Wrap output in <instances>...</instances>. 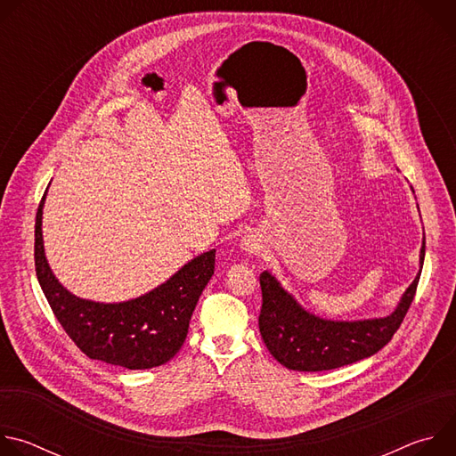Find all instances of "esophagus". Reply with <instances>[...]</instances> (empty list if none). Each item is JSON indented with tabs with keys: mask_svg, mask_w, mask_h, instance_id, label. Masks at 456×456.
I'll return each instance as SVG.
<instances>
[{
	"mask_svg": "<svg viewBox=\"0 0 456 456\" xmlns=\"http://www.w3.org/2000/svg\"><path fill=\"white\" fill-rule=\"evenodd\" d=\"M240 248L245 252V254H256L264 248V243H262V238H259L257 234H245L240 241Z\"/></svg>",
	"mask_w": 456,
	"mask_h": 456,
	"instance_id": "1",
	"label": "esophagus"
}]
</instances>
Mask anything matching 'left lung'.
<instances>
[{
    "mask_svg": "<svg viewBox=\"0 0 456 456\" xmlns=\"http://www.w3.org/2000/svg\"><path fill=\"white\" fill-rule=\"evenodd\" d=\"M426 254L420 247L419 274L403 294L397 308L386 317L334 321L305 310L296 297L269 273H262V312L259 334L273 357L289 370L322 371L357 362L377 354L392 341L415 297Z\"/></svg>",
    "mask_w": 456,
    "mask_h": 456,
    "instance_id": "1",
    "label": "left lung"
}]
</instances>
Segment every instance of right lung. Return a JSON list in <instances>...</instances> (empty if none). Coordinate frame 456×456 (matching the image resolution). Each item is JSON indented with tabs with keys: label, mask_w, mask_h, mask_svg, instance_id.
Returning <instances> with one entry per match:
<instances>
[{
	"label": "right lung",
	"mask_w": 456,
	"mask_h": 456,
	"mask_svg": "<svg viewBox=\"0 0 456 456\" xmlns=\"http://www.w3.org/2000/svg\"><path fill=\"white\" fill-rule=\"evenodd\" d=\"M36 215V274L61 327L90 359L127 370L155 368L182 348L199 297L215 274L211 248L199 254L157 289L120 303L83 299L53 276L43 245V206Z\"/></svg>",
	"instance_id": "add662e5"
}]
</instances>
